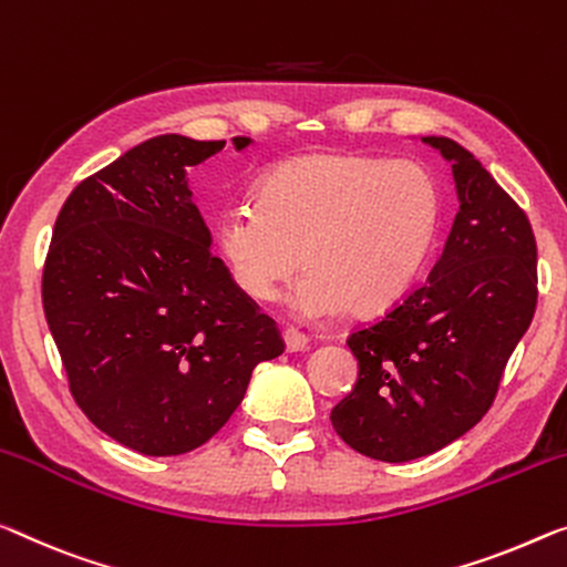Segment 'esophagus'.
I'll return each mask as SVG.
<instances>
[{
    "mask_svg": "<svg viewBox=\"0 0 567 567\" xmlns=\"http://www.w3.org/2000/svg\"><path fill=\"white\" fill-rule=\"evenodd\" d=\"M284 342H286V352H303L309 347V337L299 332V329L289 327L284 332Z\"/></svg>",
    "mask_w": 567,
    "mask_h": 567,
    "instance_id": "1",
    "label": "esophagus"
}]
</instances>
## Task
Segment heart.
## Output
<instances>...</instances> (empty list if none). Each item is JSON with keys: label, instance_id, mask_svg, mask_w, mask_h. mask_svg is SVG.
I'll use <instances>...</instances> for the list:
<instances>
[{"label": "heart", "instance_id": "heart-1", "mask_svg": "<svg viewBox=\"0 0 567 567\" xmlns=\"http://www.w3.org/2000/svg\"><path fill=\"white\" fill-rule=\"evenodd\" d=\"M439 217V187L413 162L307 154L268 172L258 205L217 215L215 246L248 299H276L303 260L309 271L293 291L301 313L332 317L347 303L374 313L415 284Z\"/></svg>", "mask_w": 567, "mask_h": 567}]
</instances>
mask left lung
<instances>
[{
  "label": "left lung",
  "mask_w": 567,
  "mask_h": 567,
  "mask_svg": "<svg viewBox=\"0 0 567 567\" xmlns=\"http://www.w3.org/2000/svg\"><path fill=\"white\" fill-rule=\"evenodd\" d=\"M423 142L454 169V228L429 281L347 337L360 378L332 411L347 446L390 464L429 456L482 421L537 307L525 210L464 146Z\"/></svg>",
  "instance_id": "8db88e82"
}]
</instances>
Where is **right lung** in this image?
<instances>
[{
	"mask_svg": "<svg viewBox=\"0 0 567 567\" xmlns=\"http://www.w3.org/2000/svg\"><path fill=\"white\" fill-rule=\"evenodd\" d=\"M223 146L164 134L91 174L65 199L42 268V309L78 408L146 456L210 441L256 364L284 352L276 321L213 256L187 187V169Z\"/></svg>",
	"mask_w": 567,
	"mask_h": 567,
	"instance_id": "right-lung-1",
	"label": "right lung"
}]
</instances>
